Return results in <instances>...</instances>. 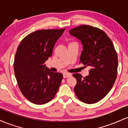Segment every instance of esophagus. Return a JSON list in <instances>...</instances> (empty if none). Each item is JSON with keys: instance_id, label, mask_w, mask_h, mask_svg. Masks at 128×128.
Segmentation results:
<instances>
[{"instance_id": "obj_1", "label": "esophagus", "mask_w": 128, "mask_h": 128, "mask_svg": "<svg viewBox=\"0 0 128 128\" xmlns=\"http://www.w3.org/2000/svg\"><path fill=\"white\" fill-rule=\"evenodd\" d=\"M72 74H70V73H64V74H63V77H64V78H70L71 77Z\"/></svg>"}]
</instances>
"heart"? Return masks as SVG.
<instances>
[{"label": "heart", "mask_w": 128, "mask_h": 128, "mask_svg": "<svg viewBox=\"0 0 128 128\" xmlns=\"http://www.w3.org/2000/svg\"><path fill=\"white\" fill-rule=\"evenodd\" d=\"M70 43H72V42H70Z\"/></svg>", "instance_id": "1"}]
</instances>
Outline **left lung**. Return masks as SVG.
<instances>
[{
    "label": "left lung",
    "instance_id": "8db88e82",
    "mask_svg": "<svg viewBox=\"0 0 128 128\" xmlns=\"http://www.w3.org/2000/svg\"><path fill=\"white\" fill-rule=\"evenodd\" d=\"M70 34L81 41L83 50L80 63L90 66L89 75L79 73L74 90L84 103L92 104L102 100L112 88L117 74L118 58L112 41L105 32L92 26L83 24L70 30Z\"/></svg>",
    "mask_w": 128,
    "mask_h": 128
}]
</instances>
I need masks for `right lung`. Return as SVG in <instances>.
<instances>
[{
    "mask_svg": "<svg viewBox=\"0 0 128 128\" xmlns=\"http://www.w3.org/2000/svg\"><path fill=\"white\" fill-rule=\"evenodd\" d=\"M64 30H36L25 36L17 48L14 62L16 80L23 96L33 104L49 102L59 89L62 74L51 72L44 63Z\"/></svg>",
    "mask_w": 128,
    "mask_h": 128,
    "instance_id": "obj_1",
    "label": "right lung"
}]
</instances>
